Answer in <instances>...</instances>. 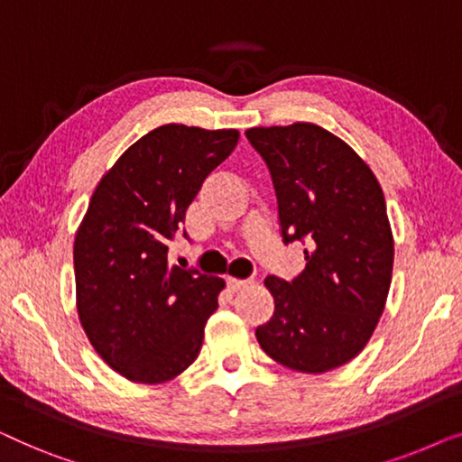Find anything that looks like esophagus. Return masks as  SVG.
Wrapping results in <instances>:
<instances>
[{"label":"esophagus","instance_id":"esophagus-1","mask_svg":"<svg viewBox=\"0 0 462 462\" xmlns=\"http://www.w3.org/2000/svg\"><path fill=\"white\" fill-rule=\"evenodd\" d=\"M250 283H252V280H237V277H226V288H229L231 292H237V290L248 288Z\"/></svg>","mask_w":462,"mask_h":462}]
</instances>
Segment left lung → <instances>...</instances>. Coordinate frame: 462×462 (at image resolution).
Instances as JSON below:
<instances>
[{
	"instance_id": "1",
	"label": "left lung",
	"mask_w": 462,
	"mask_h": 462,
	"mask_svg": "<svg viewBox=\"0 0 462 462\" xmlns=\"http://www.w3.org/2000/svg\"><path fill=\"white\" fill-rule=\"evenodd\" d=\"M267 163L283 244L307 242L305 271L269 275L275 311L258 345L290 370L321 374L351 362L383 315L393 236L383 189L362 157L315 124L250 128Z\"/></svg>"
}]
</instances>
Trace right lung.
<instances>
[{"label":"right lung","instance_id":"obj_1","mask_svg":"<svg viewBox=\"0 0 462 462\" xmlns=\"http://www.w3.org/2000/svg\"><path fill=\"white\" fill-rule=\"evenodd\" d=\"M237 141V130L160 125L94 189L73 245L78 313L98 356L128 381L166 383L199 356L225 282L170 264L168 242Z\"/></svg>","mask_w":462,"mask_h":462}]
</instances>
